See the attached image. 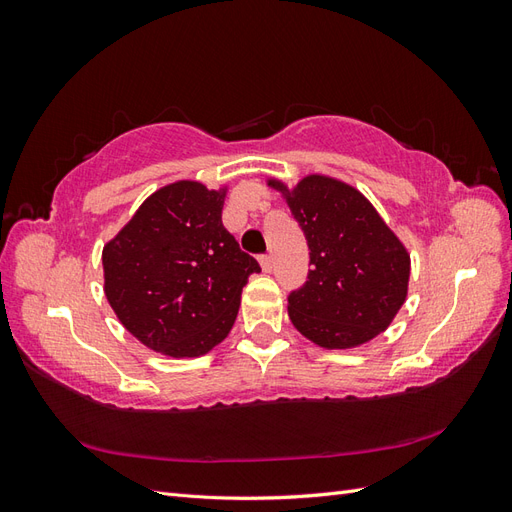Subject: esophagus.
Wrapping results in <instances>:
<instances>
[{"mask_svg":"<svg viewBox=\"0 0 512 512\" xmlns=\"http://www.w3.org/2000/svg\"><path fill=\"white\" fill-rule=\"evenodd\" d=\"M258 262H260V267H262V271H265V273H269V271L273 269V258H271L269 254L260 256V258H258Z\"/></svg>","mask_w":512,"mask_h":512,"instance_id":"esophagus-1","label":"esophagus"}]
</instances>
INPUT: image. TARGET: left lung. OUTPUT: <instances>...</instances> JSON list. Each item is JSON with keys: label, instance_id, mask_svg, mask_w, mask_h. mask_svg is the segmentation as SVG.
I'll list each match as a JSON object with an SVG mask.
<instances>
[{"label": "left lung", "instance_id": "left-lung-1", "mask_svg": "<svg viewBox=\"0 0 512 512\" xmlns=\"http://www.w3.org/2000/svg\"><path fill=\"white\" fill-rule=\"evenodd\" d=\"M282 194L309 247V275L288 297V316L324 350L359 348L391 327L408 297L410 252L354 185L312 173Z\"/></svg>", "mask_w": 512, "mask_h": 512}]
</instances>
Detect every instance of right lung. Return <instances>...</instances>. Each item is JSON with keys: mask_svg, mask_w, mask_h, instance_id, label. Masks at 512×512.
Masks as SVG:
<instances>
[{"mask_svg": "<svg viewBox=\"0 0 512 512\" xmlns=\"http://www.w3.org/2000/svg\"><path fill=\"white\" fill-rule=\"evenodd\" d=\"M228 185L168 183L102 250L104 294L138 342L173 359L222 344L237 320L256 258L222 224Z\"/></svg>", "mask_w": 512, "mask_h": 512, "instance_id": "add662e5", "label": "right lung"}]
</instances>
